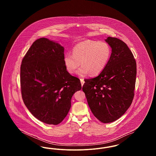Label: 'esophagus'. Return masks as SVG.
Returning <instances> with one entry per match:
<instances>
[{"mask_svg":"<svg viewBox=\"0 0 156 156\" xmlns=\"http://www.w3.org/2000/svg\"><path fill=\"white\" fill-rule=\"evenodd\" d=\"M80 81H81V83L82 86H83V84H84V83H85V81H84L83 79H82V78H81V79H80Z\"/></svg>","mask_w":156,"mask_h":156,"instance_id":"esophagus-1","label":"esophagus"}]
</instances>
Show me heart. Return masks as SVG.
<instances>
[{
    "instance_id": "b5f03b06",
    "label": "heart",
    "mask_w": 156,
    "mask_h": 156,
    "mask_svg": "<svg viewBox=\"0 0 156 156\" xmlns=\"http://www.w3.org/2000/svg\"><path fill=\"white\" fill-rule=\"evenodd\" d=\"M112 55V48L105 41L87 40L75 45L73 54L67 53L63 61L67 71L74 74L76 72L81 76L90 74H100L108 65Z\"/></svg>"
}]
</instances>
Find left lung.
<instances>
[{"label": "left lung", "instance_id": "1", "mask_svg": "<svg viewBox=\"0 0 156 156\" xmlns=\"http://www.w3.org/2000/svg\"><path fill=\"white\" fill-rule=\"evenodd\" d=\"M105 41L112 48L109 61L98 76L85 80L82 90L94 115L108 123L120 118L132 103L137 71L136 60L125 43L111 37Z\"/></svg>", "mask_w": 156, "mask_h": 156}]
</instances>
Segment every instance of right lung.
Masks as SVG:
<instances>
[{
	"instance_id": "1",
	"label": "right lung",
	"mask_w": 156,
	"mask_h": 156,
	"mask_svg": "<svg viewBox=\"0 0 156 156\" xmlns=\"http://www.w3.org/2000/svg\"><path fill=\"white\" fill-rule=\"evenodd\" d=\"M64 52L59 43L40 38L31 45L20 67L23 102L35 118L48 125L64 120L72 97L81 89L80 80L66 69Z\"/></svg>"
}]
</instances>
